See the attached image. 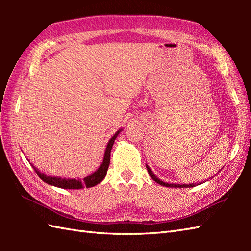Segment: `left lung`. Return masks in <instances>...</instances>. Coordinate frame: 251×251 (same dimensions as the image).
Instances as JSON below:
<instances>
[{
    "label": "left lung",
    "mask_w": 251,
    "mask_h": 251,
    "mask_svg": "<svg viewBox=\"0 0 251 251\" xmlns=\"http://www.w3.org/2000/svg\"><path fill=\"white\" fill-rule=\"evenodd\" d=\"M147 169H148V173L150 174V176H151V178L155 181V182H157L158 184H161V185H164V186H167V188H192V186H195V183H192V184H169V183H165V182H163V181H161L159 180L155 175H154L153 173H152V170H151V168L149 167V166H147Z\"/></svg>",
    "instance_id": "left-lung-1"
}]
</instances>
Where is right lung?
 I'll return each instance as SVG.
<instances>
[{
  "label": "right lung",
  "mask_w": 251,
  "mask_h": 251,
  "mask_svg": "<svg viewBox=\"0 0 251 251\" xmlns=\"http://www.w3.org/2000/svg\"><path fill=\"white\" fill-rule=\"evenodd\" d=\"M119 130L116 132V134L111 138L108 146H106L105 149V153H104V157H103V162L101 164V166L96 170V172L92 175H89L88 177L84 178L82 180H76V179H61V178H55V177H50V176H46L45 174L41 173L40 170H37L34 166V170L35 173L37 174V176L44 181V182L49 183L50 185H55L58 186V188H61V189H73V190H76V189H83L86 186V188H92L94 185H97L98 183H100L101 181L103 180V178L105 177L106 172H108V168H109V165H110V154H111V149L112 146H113L115 138L117 137V135L120 134Z\"/></svg>",
  "instance_id": "obj_1"
}]
</instances>
